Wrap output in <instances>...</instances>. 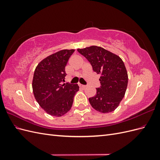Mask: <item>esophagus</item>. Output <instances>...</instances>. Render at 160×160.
Returning a JSON list of instances; mask_svg holds the SVG:
<instances>
[{
	"label": "esophagus",
	"instance_id": "34e87169",
	"mask_svg": "<svg viewBox=\"0 0 160 160\" xmlns=\"http://www.w3.org/2000/svg\"><path fill=\"white\" fill-rule=\"evenodd\" d=\"M79 87H80L81 88H82V89H85L87 88V86L83 85H81V84H79Z\"/></svg>",
	"mask_w": 160,
	"mask_h": 160
}]
</instances>
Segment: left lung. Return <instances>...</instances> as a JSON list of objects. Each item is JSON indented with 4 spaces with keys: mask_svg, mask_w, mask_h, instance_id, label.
<instances>
[{
    "mask_svg": "<svg viewBox=\"0 0 160 160\" xmlns=\"http://www.w3.org/2000/svg\"><path fill=\"white\" fill-rule=\"evenodd\" d=\"M88 59L93 70L100 74L101 87L89 99L92 108L102 113L113 111L123 99L128 83V75L121 58L103 48L91 46L77 49Z\"/></svg>",
    "mask_w": 160,
    "mask_h": 160,
    "instance_id": "8db88e82",
    "label": "left lung"
}]
</instances>
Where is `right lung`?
Here are the masks:
<instances>
[{"label": "right lung", "instance_id": "obj_1", "mask_svg": "<svg viewBox=\"0 0 160 160\" xmlns=\"http://www.w3.org/2000/svg\"><path fill=\"white\" fill-rule=\"evenodd\" d=\"M75 49H63L47 57L37 66L32 79V91L36 101L46 113L61 117L71 109L77 84L63 83L65 66Z\"/></svg>", "mask_w": 160, "mask_h": 160}]
</instances>
